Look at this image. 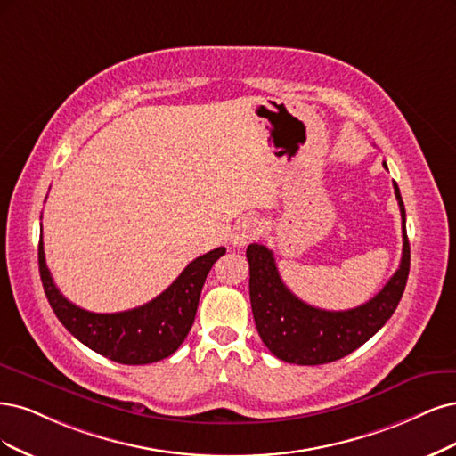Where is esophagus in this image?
<instances>
[{
    "mask_svg": "<svg viewBox=\"0 0 456 456\" xmlns=\"http://www.w3.org/2000/svg\"><path fill=\"white\" fill-rule=\"evenodd\" d=\"M261 232V222L254 216L242 217V222L234 229L232 234V244L237 248H244L246 244H249L252 240H256Z\"/></svg>",
    "mask_w": 456,
    "mask_h": 456,
    "instance_id": "esophagus-1",
    "label": "esophagus"
}]
</instances>
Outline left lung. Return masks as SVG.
<instances>
[{"instance_id":"obj_1","label":"left lung","mask_w":456,"mask_h":456,"mask_svg":"<svg viewBox=\"0 0 456 456\" xmlns=\"http://www.w3.org/2000/svg\"><path fill=\"white\" fill-rule=\"evenodd\" d=\"M387 168V163H383ZM394 193L402 212L403 252L400 269L373 299L348 308L324 311L306 305L286 288L278 274L274 256L267 246L249 244V301L261 341L276 358L297 365H320L341 360L354 352L387 324L398 306L409 276V240L405 231V208L398 183Z\"/></svg>"}]
</instances>
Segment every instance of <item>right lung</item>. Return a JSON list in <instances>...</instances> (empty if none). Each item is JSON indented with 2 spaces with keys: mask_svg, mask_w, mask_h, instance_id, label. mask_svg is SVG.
I'll return each instance as SVG.
<instances>
[{
  "mask_svg": "<svg viewBox=\"0 0 456 456\" xmlns=\"http://www.w3.org/2000/svg\"><path fill=\"white\" fill-rule=\"evenodd\" d=\"M225 254L219 246L193 259L153 301L123 313L100 314L68 301L53 282L39 239V274L49 305L62 326L85 346L117 363L143 365L165 360L180 348L195 322L204 281Z\"/></svg>",
  "mask_w": 456,
  "mask_h": 456,
  "instance_id": "right-lung-1",
  "label": "right lung"
}]
</instances>
